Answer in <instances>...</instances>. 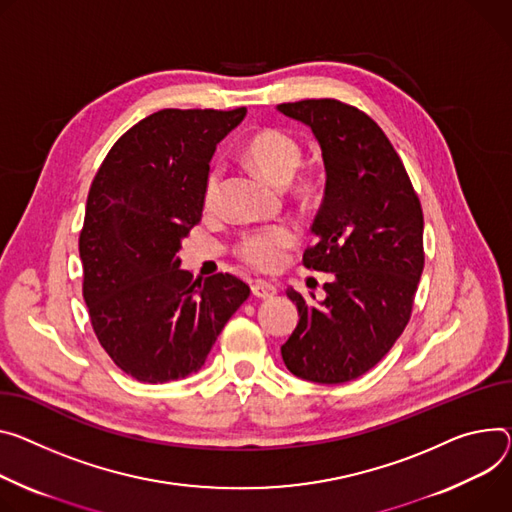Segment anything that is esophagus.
Listing matches in <instances>:
<instances>
[{
  "instance_id": "obj_1",
  "label": "esophagus",
  "mask_w": 512,
  "mask_h": 512,
  "mask_svg": "<svg viewBox=\"0 0 512 512\" xmlns=\"http://www.w3.org/2000/svg\"><path fill=\"white\" fill-rule=\"evenodd\" d=\"M251 292L257 298H273L277 294V286L271 282H265V280H253Z\"/></svg>"
}]
</instances>
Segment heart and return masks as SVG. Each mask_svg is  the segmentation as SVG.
Wrapping results in <instances>:
<instances>
[{
	"mask_svg": "<svg viewBox=\"0 0 512 512\" xmlns=\"http://www.w3.org/2000/svg\"><path fill=\"white\" fill-rule=\"evenodd\" d=\"M247 161L271 183L286 185L294 177L302 161V147L292 134L280 128H265L257 132L245 147ZM222 171L216 167L208 173L204 202L210 206L220 188ZM296 232L288 226H265L243 235L239 255L257 269H273L280 265L284 249L292 247Z\"/></svg>",
	"mask_w": 512,
	"mask_h": 512,
	"instance_id": "1",
	"label": "heart"
}]
</instances>
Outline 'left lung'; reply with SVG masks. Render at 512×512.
Instances as JSON below:
<instances>
[{"instance_id": "obj_1", "label": "left lung", "mask_w": 512, "mask_h": 512, "mask_svg": "<svg viewBox=\"0 0 512 512\" xmlns=\"http://www.w3.org/2000/svg\"><path fill=\"white\" fill-rule=\"evenodd\" d=\"M306 124L322 151L324 198L304 265L331 273L324 300L294 288L298 324L282 345L294 376L351 382L374 367L408 324L423 255V210L384 130L337 100L280 104Z\"/></svg>"}]
</instances>
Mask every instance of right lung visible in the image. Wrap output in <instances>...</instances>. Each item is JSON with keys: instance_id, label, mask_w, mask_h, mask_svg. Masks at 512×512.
I'll use <instances>...</instances> for the list:
<instances>
[{"instance_id": "obj_1", "label": "right lung", "mask_w": 512, "mask_h": 512, "mask_svg": "<svg viewBox=\"0 0 512 512\" xmlns=\"http://www.w3.org/2000/svg\"><path fill=\"white\" fill-rule=\"evenodd\" d=\"M247 110H159L110 149L89 188L79 257L91 327L138 382L198 371L228 318L249 298L239 277L192 282L181 239L202 220L216 145Z\"/></svg>"}]
</instances>
